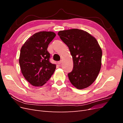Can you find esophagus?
Returning <instances> with one entry per match:
<instances>
[{
	"label": "esophagus",
	"mask_w": 123,
	"mask_h": 123,
	"mask_svg": "<svg viewBox=\"0 0 123 123\" xmlns=\"http://www.w3.org/2000/svg\"><path fill=\"white\" fill-rule=\"evenodd\" d=\"M61 63H62V61H59V62H57V64L60 65L61 64Z\"/></svg>",
	"instance_id": "1"
}]
</instances>
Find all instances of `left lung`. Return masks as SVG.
<instances>
[{
  "mask_svg": "<svg viewBox=\"0 0 123 123\" xmlns=\"http://www.w3.org/2000/svg\"><path fill=\"white\" fill-rule=\"evenodd\" d=\"M58 35L68 47L72 57L73 70L68 74L71 83L78 89L90 86L101 68L102 51L97 40L77 29L60 31Z\"/></svg>",
  "mask_w": 123,
  "mask_h": 123,
  "instance_id": "1",
  "label": "left lung"
}]
</instances>
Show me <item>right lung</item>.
Returning a JSON list of instances; mask_svg holds the SVG:
<instances>
[{
	"mask_svg": "<svg viewBox=\"0 0 123 123\" xmlns=\"http://www.w3.org/2000/svg\"><path fill=\"white\" fill-rule=\"evenodd\" d=\"M55 36V33L51 31L36 33L21 48L19 58L21 71L33 86H42L55 71L56 65L49 62L50 54L47 48Z\"/></svg>",
	"mask_w": 123,
	"mask_h": 123,
	"instance_id": "add662e5",
	"label": "right lung"
}]
</instances>
